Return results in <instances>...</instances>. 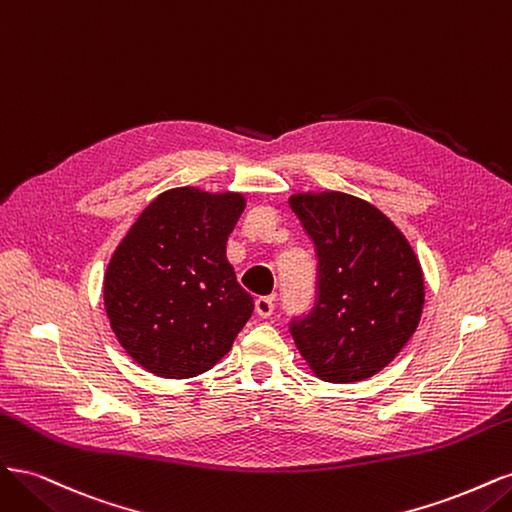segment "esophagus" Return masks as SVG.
I'll return each instance as SVG.
<instances>
[{
    "instance_id": "esophagus-1",
    "label": "esophagus",
    "mask_w": 512,
    "mask_h": 512,
    "mask_svg": "<svg viewBox=\"0 0 512 512\" xmlns=\"http://www.w3.org/2000/svg\"><path fill=\"white\" fill-rule=\"evenodd\" d=\"M273 307H275L273 297H258V299L254 301V309H256V314H258L260 318H269V316L273 314Z\"/></svg>"
}]
</instances>
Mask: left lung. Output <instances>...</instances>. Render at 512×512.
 <instances>
[{
    "instance_id": "8db88e82",
    "label": "left lung",
    "mask_w": 512,
    "mask_h": 512,
    "mask_svg": "<svg viewBox=\"0 0 512 512\" xmlns=\"http://www.w3.org/2000/svg\"><path fill=\"white\" fill-rule=\"evenodd\" d=\"M288 203L318 256V301L305 318L292 320L294 346L324 382L376 376L421 320V262L404 232L363 198L299 192Z\"/></svg>"
}]
</instances>
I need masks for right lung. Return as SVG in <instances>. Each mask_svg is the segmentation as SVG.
Returning <instances> with one entry per match:
<instances>
[{
  "label": "right lung",
  "mask_w": 512,
  "mask_h": 512,
  "mask_svg": "<svg viewBox=\"0 0 512 512\" xmlns=\"http://www.w3.org/2000/svg\"><path fill=\"white\" fill-rule=\"evenodd\" d=\"M245 209L239 192L173 188L153 198L104 273V309L121 348L153 376L205 374L232 348L254 301L226 258Z\"/></svg>",
  "instance_id": "add662e5"
}]
</instances>
